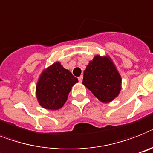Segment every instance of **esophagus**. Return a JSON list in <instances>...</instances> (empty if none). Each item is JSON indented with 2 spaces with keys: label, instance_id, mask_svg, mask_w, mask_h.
<instances>
[{
  "label": "esophagus",
  "instance_id": "34e87169",
  "mask_svg": "<svg viewBox=\"0 0 153 153\" xmlns=\"http://www.w3.org/2000/svg\"><path fill=\"white\" fill-rule=\"evenodd\" d=\"M78 79H79V82H82V80H83V76H79L78 77Z\"/></svg>",
  "mask_w": 153,
  "mask_h": 153
}]
</instances>
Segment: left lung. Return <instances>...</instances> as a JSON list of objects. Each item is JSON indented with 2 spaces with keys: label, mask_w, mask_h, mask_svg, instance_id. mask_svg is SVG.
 I'll use <instances>...</instances> for the list:
<instances>
[{
  "label": "left lung",
  "mask_w": 153,
  "mask_h": 153,
  "mask_svg": "<svg viewBox=\"0 0 153 153\" xmlns=\"http://www.w3.org/2000/svg\"><path fill=\"white\" fill-rule=\"evenodd\" d=\"M83 84L103 103L117 98L122 88V78L108 55H96L84 71Z\"/></svg>",
  "instance_id": "8db88e82"
}]
</instances>
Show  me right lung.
<instances>
[{
  "label": "right lung",
  "mask_w": 153,
  "mask_h": 153,
  "mask_svg": "<svg viewBox=\"0 0 153 153\" xmlns=\"http://www.w3.org/2000/svg\"><path fill=\"white\" fill-rule=\"evenodd\" d=\"M78 79L59 62L45 68L36 82V97L41 107L58 110L67 101L68 95Z\"/></svg>",
  "instance_id": "1"
}]
</instances>
